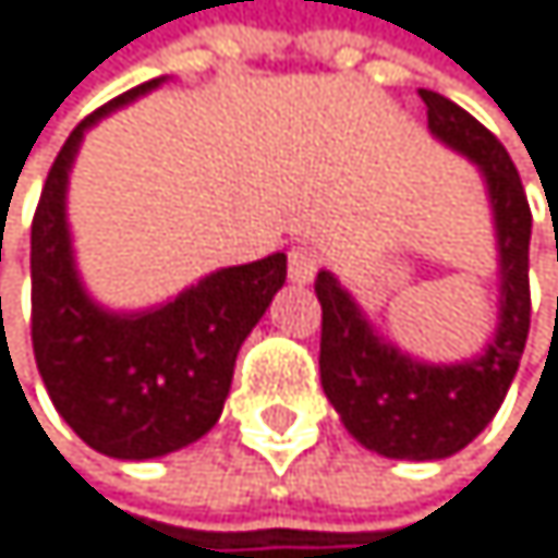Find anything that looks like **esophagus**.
Returning a JSON list of instances; mask_svg holds the SVG:
<instances>
[{"mask_svg": "<svg viewBox=\"0 0 558 558\" xmlns=\"http://www.w3.org/2000/svg\"><path fill=\"white\" fill-rule=\"evenodd\" d=\"M317 264H320L317 251H311V247H294V251L288 254V277H291L294 284H307V281H314Z\"/></svg>", "mask_w": 558, "mask_h": 558, "instance_id": "obj_1", "label": "esophagus"}]
</instances>
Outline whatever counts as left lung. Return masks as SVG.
Listing matches in <instances>:
<instances>
[{"label":"left lung","mask_w":558,"mask_h":558,"mask_svg":"<svg viewBox=\"0 0 558 558\" xmlns=\"http://www.w3.org/2000/svg\"><path fill=\"white\" fill-rule=\"evenodd\" d=\"M432 136L475 163L496 227L499 320L485 348L465 361L432 364L391 344L320 270V385L344 428L385 459L435 462L462 448L496 418L529 338V238L532 214L506 146L441 93L422 89Z\"/></svg>","instance_id":"1"}]
</instances>
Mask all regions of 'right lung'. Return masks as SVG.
<instances>
[{"label":"right lung","mask_w":558,"mask_h":558,"mask_svg":"<svg viewBox=\"0 0 558 558\" xmlns=\"http://www.w3.org/2000/svg\"><path fill=\"white\" fill-rule=\"evenodd\" d=\"M167 80L117 96L70 133L33 217L36 368L62 422L96 452L123 462L170 456L217 425L238 351L288 277V257L270 254L210 270L143 311H113L86 291L66 214L83 136Z\"/></svg>","instance_id":"add662e5"}]
</instances>
